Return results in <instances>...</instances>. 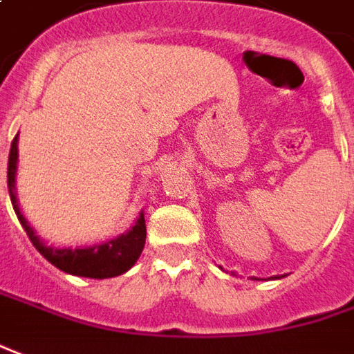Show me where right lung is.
<instances>
[{"label": "right lung", "instance_id": "1", "mask_svg": "<svg viewBox=\"0 0 354 354\" xmlns=\"http://www.w3.org/2000/svg\"><path fill=\"white\" fill-rule=\"evenodd\" d=\"M19 137L15 136L9 151V162H7V187H9V197L15 209L19 223L25 228L26 236L30 238L32 246L44 256L52 266L57 269L66 271L69 275L88 279H108L118 277L122 273H126L127 269L133 268L143 246H145L147 227L143 213L139 215L136 225L127 230L126 234H120L114 240H108L104 244H95V246L86 248H56L48 246L40 238L36 236L32 227L28 225V221L23 217L19 201L15 194V174H17V158H19V149H17Z\"/></svg>", "mask_w": 354, "mask_h": 354}]
</instances>
